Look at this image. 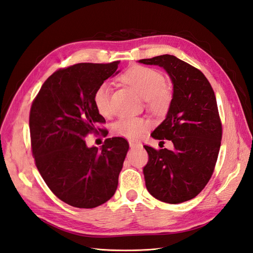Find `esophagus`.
Listing matches in <instances>:
<instances>
[{"mask_svg": "<svg viewBox=\"0 0 253 253\" xmlns=\"http://www.w3.org/2000/svg\"><path fill=\"white\" fill-rule=\"evenodd\" d=\"M128 143H129V147H131L132 149H133V148H140V147H141V144H140V143H138V142L129 141Z\"/></svg>", "mask_w": 253, "mask_h": 253, "instance_id": "1", "label": "esophagus"}]
</instances>
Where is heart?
I'll return each mask as SVG.
<instances>
[{
  "label": "heart",
  "instance_id": "obj_1",
  "mask_svg": "<svg viewBox=\"0 0 253 253\" xmlns=\"http://www.w3.org/2000/svg\"><path fill=\"white\" fill-rule=\"evenodd\" d=\"M121 80L131 86L147 102L148 108L155 113H164L172 100V91L165 82L162 72L151 67L134 66L121 76ZM94 103L99 114L110 116L113 113L111 103V85L103 82L94 93ZM149 124L142 118L122 117L114 124V132L127 139L135 140L143 134Z\"/></svg>",
  "mask_w": 253,
  "mask_h": 253
}]
</instances>
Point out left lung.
Wrapping results in <instances>:
<instances>
[{"instance_id": "8db88e82", "label": "left lung", "mask_w": 253, "mask_h": 253, "mask_svg": "<svg viewBox=\"0 0 253 253\" xmlns=\"http://www.w3.org/2000/svg\"><path fill=\"white\" fill-rule=\"evenodd\" d=\"M169 75L173 95L166 119L151 136L171 140L174 149L144 145L149 162L143 168L145 186L152 196L168 204L192 200L206 187L215 167L221 140L216 98L205 75L171 55L142 59Z\"/></svg>"}]
</instances>
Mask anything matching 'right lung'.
<instances>
[{
  "label": "right lung",
  "instance_id": "obj_1",
  "mask_svg": "<svg viewBox=\"0 0 253 253\" xmlns=\"http://www.w3.org/2000/svg\"><path fill=\"white\" fill-rule=\"evenodd\" d=\"M119 61L78 63L53 73L44 82L29 115L36 166L51 192L76 208L90 209L116 192L127 141L113 137L101 149L85 137L105 122L94 103L97 87L114 77ZM100 131V129H99Z\"/></svg>",
  "mask_w": 253,
  "mask_h": 253
}]
</instances>
